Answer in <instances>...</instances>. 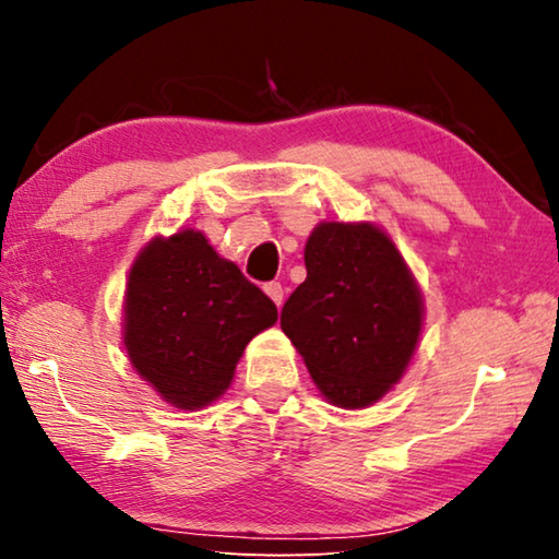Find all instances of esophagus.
<instances>
[{
	"mask_svg": "<svg viewBox=\"0 0 559 559\" xmlns=\"http://www.w3.org/2000/svg\"><path fill=\"white\" fill-rule=\"evenodd\" d=\"M263 290H266V296L281 308V302H283V286H281V283L271 281V283H266V286H263Z\"/></svg>",
	"mask_w": 559,
	"mask_h": 559,
	"instance_id": "esophagus-1",
	"label": "esophagus"
}]
</instances>
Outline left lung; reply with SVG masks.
Returning <instances> with one entry per match:
<instances>
[{
    "label": "left lung",
    "instance_id": "left-lung-1",
    "mask_svg": "<svg viewBox=\"0 0 559 559\" xmlns=\"http://www.w3.org/2000/svg\"><path fill=\"white\" fill-rule=\"evenodd\" d=\"M308 276L281 310L318 390L365 409L402 380L421 335V290L394 241L374 224H318L306 243Z\"/></svg>",
    "mask_w": 559,
    "mask_h": 559
}]
</instances>
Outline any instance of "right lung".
I'll list each match as a JSON object with an SVG mask.
<instances>
[{
  "label": "right lung",
  "instance_id": "right-lung-1",
  "mask_svg": "<svg viewBox=\"0 0 559 559\" xmlns=\"http://www.w3.org/2000/svg\"><path fill=\"white\" fill-rule=\"evenodd\" d=\"M276 320L266 293L185 229L157 236L132 263L122 343L165 402L194 412L229 390L243 347Z\"/></svg>",
  "mask_w": 559,
  "mask_h": 559
}]
</instances>
